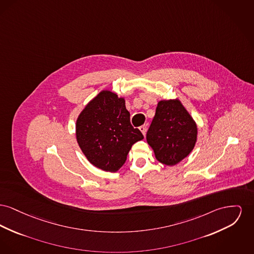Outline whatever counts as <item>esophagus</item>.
<instances>
[{
  "mask_svg": "<svg viewBox=\"0 0 254 254\" xmlns=\"http://www.w3.org/2000/svg\"><path fill=\"white\" fill-rule=\"evenodd\" d=\"M139 129H140V131L143 133L144 136H146V132H147V129H148L147 126H141V127H139Z\"/></svg>",
  "mask_w": 254,
  "mask_h": 254,
  "instance_id": "esophagus-1",
  "label": "esophagus"
}]
</instances>
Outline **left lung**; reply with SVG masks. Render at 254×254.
Segmentation results:
<instances>
[{
    "label": "left lung",
    "mask_w": 254,
    "mask_h": 254,
    "mask_svg": "<svg viewBox=\"0 0 254 254\" xmlns=\"http://www.w3.org/2000/svg\"><path fill=\"white\" fill-rule=\"evenodd\" d=\"M197 126L179 99L158 102L147 132V142L162 164L175 166L194 149Z\"/></svg>",
    "instance_id": "obj_1"
}]
</instances>
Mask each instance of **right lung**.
Returning <instances> with one entry per match:
<instances>
[{
  "mask_svg": "<svg viewBox=\"0 0 254 254\" xmlns=\"http://www.w3.org/2000/svg\"><path fill=\"white\" fill-rule=\"evenodd\" d=\"M126 100L102 90L79 113L75 123L77 144L98 169L115 173L125 164L132 145L144 139L130 125Z\"/></svg>",
  "mask_w": 254,
  "mask_h": 254,
  "instance_id": "obj_1",
  "label": "right lung"
}]
</instances>
